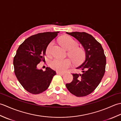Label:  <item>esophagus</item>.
Here are the masks:
<instances>
[{"label": "esophagus", "mask_w": 121, "mask_h": 121, "mask_svg": "<svg viewBox=\"0 0 121 121\" xmlns=\"http://www.w3.org/2000/svg\"><path fill=\"white\" fill-rule=\"evenodd\" d=\"M56 74H60V75H65V73L61 72H59V71H56Z\"/></svg>", "instance_id": "obj_1"}]
</instances>
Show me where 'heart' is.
<instances>
[{"instance_id": "obj_1", "label": "heart", "mask_w": 121, "mask_h": 121, "mask_svg": "<svg viewBox=\"0 0 121 121\" xmlns=\"http://www.w3.org/2000/svg\"><path fill=\"white\" fill-rule=\"evenodd\" d=\"M61 45L65 49L69 50V56L75 63H78L81 61L84 56V51L81 48H78V43L75 42L72 38L66 35L60 38ZM52 42L50 43L46 49V54L50 55V49ZM71 61L69 58H56L51 61L50 65L53 69L60 72L66 71L71 65Z\"/></svg>"}]
</instances>
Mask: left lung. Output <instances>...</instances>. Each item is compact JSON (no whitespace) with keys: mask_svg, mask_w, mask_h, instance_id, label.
<instances>
[{"mask_svg":"<svg viewBox=\"0 0 121 121\" xmlns=\"http://www.w3.org/2000/svg\"><path fill=\"white\" fill-rule=\"evenodd\" d=\"M80 43L85 51L84 61L76 69L82 73L73 74V79L66 87L71 94L77 97L90 94L96 88L105 73L106 58L101 44L85 32H66Z\"/></svg>","mask_w":121,"mask_h":121,"instance_id":"8db88e82","label":"left lung"}]
</instances>
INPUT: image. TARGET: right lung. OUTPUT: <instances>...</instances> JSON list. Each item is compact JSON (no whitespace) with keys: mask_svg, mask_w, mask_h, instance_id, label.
Segmentation results:
<instances>
[{"mask_svg":"<svg viewBox=\"0 0 121 121\" xmlns=\"http://www.w3.org/2000/svg\"><path fill=\"white\" fill-rule=\"evenodd\" d=\"M59 32H45L32 35L20 45L13 59L14 73L24 88L33 94L45 91L49 86L56 72L49 67L45 71L37 68L45 61L46 49Z\"/></svg>","mask_w":121,"mask_h":121,"instance_id":"1","label":"right lung"}]
</instances>
